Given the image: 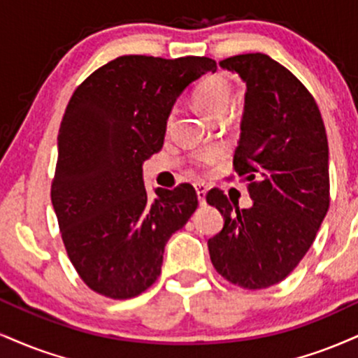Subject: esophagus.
<instances>
[{
	"label": "esophagus",
	"mask_w": 358,
	"mask_h": 358,
	"mask_svg": "<svg viewBox=\"0 0 358 358\" xmlns=\"http://www.w3.org/2000/svg\"><path fill=\"white\" fill-rule=\"evenodd\" d=\"M195 190H196V196H198V203H200L201 206L206 205V192H208V188H206L203 183H198L195 187Z\"/></svg>",
	"instance_id": "obj_1"
}]
</instances>
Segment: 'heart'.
Instances as JSON below:
<instances>
[{
	"instance_id": "b5f03b06",
	"label": "heart",
	"mask_w": 358,
	"mask_h": 358,
	"mask_svg": "<svg viewBox=\"0 0 358 358\" xmlns=\"http://www.w3.org/2000/svg\"><path fill=\"white\" fill-rule=\"evenodd\" d=\"M193 101L206 118L215 120L218 116H227L231 103H234V88L225 76L212 75L198 85L195 94H193ZM220 157L222 152L210 150V152L200 155L198 160L203 165H212Z\"/></svg>"
}]
</instances>
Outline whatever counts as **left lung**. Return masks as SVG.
<instances>
[{
  "label": "left lung",
  "instance_id": "8db88e82",
  "mask_svg": "<svg viewBox=\"0 0 358 358\" xmlns=\"http://www.w3.org/2000/svg\"><path fill=\"white\" fill-rule=\"evenodd\" d=\"M220 66L247 85L234 166L253 205L240 210L222 190L208 192L225 220L208 240L210 258L228 282L260 290L292 273L329 212V141L312 94L268 55H236Z\"/></svg>",
  "mask_w": 358,
  "mask_h": 358
}]
</instances>
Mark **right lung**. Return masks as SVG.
<instances>
[{
    "label": "right lung",
    "mask_w": 358,
    "mask_h": 358,
    "mask_svg": "<svg viewBox=\"0 0 358 358\" xmlns=\"http://www.w3.org/2000/svg\"><path fill=\"white\" fill-rule=\"evenodd\" d=\"M217 71L205 56H120L73 93L58 133L51 203L81 280L96 294L131 299L160 277L170 236L198 206L183 183L146 195L143 162L160 152L175 101Z\"/></svg>",
    "instance_id": "add662e5"
}]
</instances>
